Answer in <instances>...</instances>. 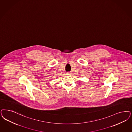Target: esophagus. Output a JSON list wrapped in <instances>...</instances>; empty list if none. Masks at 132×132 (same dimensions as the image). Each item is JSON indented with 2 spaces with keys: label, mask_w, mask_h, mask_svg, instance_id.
Masks as SVG:
<instances>
[{
  "label": "esophagus",
  "mask_w": 132,
  "mask_h": 132,
  "mask_svg": "<svg viewBox=\"0 0 132 132\" xmlns=\"http://www.w3.org/2000/svg\"><path fill=\"white\" fill-rule=\"evenodd\" d=\"M67 75H69V76H70V75H72V73H67Z\"/></svg>",
  "instance_id": "obj_1"
}]
</instances>
